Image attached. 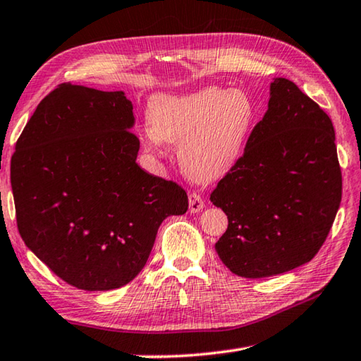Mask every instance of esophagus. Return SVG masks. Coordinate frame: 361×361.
I'll return each mask as SVG.
<instances>
[{"instance_id": "1", "label": "esophagus", "mask_w": 361, "mask_h": 361, "mask_svg": "<svg viewBox=\"0 0 361 361\" xmlns=\"http://www.w3.org/2000/svg\"><path fill=\"white\" fill-rule=\"evenodd\" d=\"M203 208V199L202 195L197 192L189 194V212L191 213H199Z\"/></svg>"}]
</instances>
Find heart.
Masks as SVG:
<instances>
[{"mask_svg": "<svg viewBox=\"0 0 361 361\" xmlns=\"http://www.w3.org/2000/svg\"><path fill=\"white\" fill-rule=\"evenodd\" d=\"M255 104L241 90L205 87L183 96L158 94L149 101L148 123L159 139L180 145V164L192 180L212 183L235 167L255 123Z\"/></svg>", "mask_w": 361, "mask_h": 361, "instance_id": "heart-1", "label": "heart"}]
</instances>
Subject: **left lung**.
Listing matches in <instances>:
<instances>
[{"mask_svg":"<svg viewBox=\"0 0 361 361\" xmlns=\"http://www.w3.org/2000/svg\"><path fill=\"white\" fill-rule=\"evenodd\" d=\"M341 194L330 116L293 82L274 78L243 156L209 195L228 219L216 252L241 278L290 271L322 247Z\"/></svg>","mask_w":361,"mask_h":361,"instance_id":"8db88e82","label":"left lung"}]
</instances>
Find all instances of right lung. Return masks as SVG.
<instances>
[{
	"label": "right lung",
	"mask_w": 361,
	"mask_h": 361,
	"mask_svg": "<svg viewBox=\"0 0 361 361\" xmlns=\"http://www.w3.org/2000/svg\"><path fill=\"white\" fill-rule=\"evenodd\" d=\"M133 102L123 91L61 83L39 102L11 159L17 227L58 278L112 290L145 267L167 216L188 194L135 162Z\"/></svg>",
	"instance_id": "obj_1"
}]
</instances>
